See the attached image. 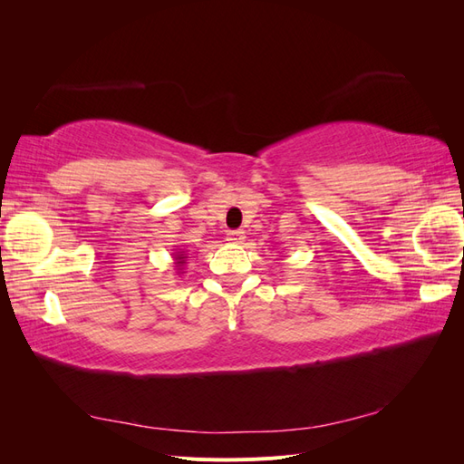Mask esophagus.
<instances>
[{"mask_svg": "<svg viewBox=\"0 0 464 464\" xmlns=\"http://www.w3.org/2000/svg\"><path fill=\"white\" fill-rule=\"evenodd\" d=\"M244 232L242 230H232V232H228V237L227 240L228 242H232V244H242V240H244Z\"/></svg>", "mask_w": 464, "mask_h": 464, "instance_id": "esophagus-1", "label": "esophagus"}]
</instances>
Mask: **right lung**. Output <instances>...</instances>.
<instances>
[{
	"label": "right lung",
	"mask_w": 464,
	"mask_h": 464,
	"mask_svg": "<svg viewBox=\"0 0 464 464\" xmlns=\"http://www.w3.org/2000/svg\"><path fill=\"white\" fill-rule=\"evenodd\" d=\"M174 265H176V271L178 273H184L181 269H184V265L188 263V251H174Z\"/></svg>",
	"instance_id": "1"
}]
</instances>
